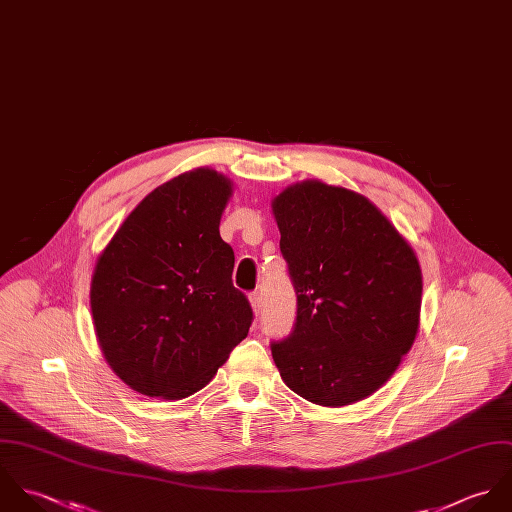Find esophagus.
Listing matches in <instances>:
<instances>
[{
  "mask_svg": "<svg viewBox=\"0 0 512 512\" xmlns=\"http://www.w3.org/2000/svg\"><path fill=\"white\" fill-rule=\"evenodd\" d=\"M249 305H251L255 316H257V314L261 312V295H259V293H251V295H249Z\"/></svg>",
  "mask_w": 512,
  "mask_h": 512,
  "instance_id": "1",
  "label": "esophagus"
}]
</instances>
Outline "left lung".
<instances>
[{
    "instance_id": "8db88e82",
    "label": "left lung",
    "mask_w": 512,
    "mask_h": 512,
    "mask_svg": "<svg viewBox=\"0 0 512 512\" xmlns=\"http://www.w3.org/2000/svg\"><path fill=\"white\" fill-rule=\"evenodd\" d=\"M271 209L297 291V324L271 352L301 398L342 408L378 392L413 346L421 267L413 247L366 196L305 180Z\"/></svg>"
}]
</instances>
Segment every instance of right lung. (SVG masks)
Segmentation results:
<instances>
[{
	"instance_id": "add662e5",
	"label": "right lung",
	"mask_w": 512,
	"mask_h": 512,
	"mask_svg": "<svg viewBox=\"0 0 512 512\" xmlns=\"http://www.w3.org/2000/svg\"><path fill=\"white\" fill-rule=\"evenodd\" d=\"M231 194L213 168L184 172L136 205L97 259L95 334L112 372L142 396L196 394L249 332L253 312L219 235Z\"/></svg>"
}]
</instances>
